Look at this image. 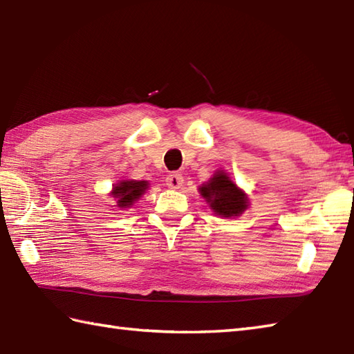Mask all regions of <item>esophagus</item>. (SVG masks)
I'll use <instances>...</instances> for the list:
<instances>
[{
    "instance_id": "1",
    "label": "esophagus",
    "mask_w": 354,
    "mask_h": 354,
    "mask_svg": "<svg viewBox=\"0 0 354 354\" xmlns=\"http://www.w3.org/2000/svg\"><path fill=\"white\" fill-rule=\"evenodd\" d=\"M184 184V178L183 175H179V173H171L167 178H165V185L169 187V189H181Z\"/></svg>"
}]
</instances>
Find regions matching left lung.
Returning a JSON list of instances; mask_svg holds the SVG:
<instances>
[{"mask_svg": "<svg viewBox=\"0 0 354 354\" xmlns=\"http://www.w3.org/2000/svg\"><path fill=\"white\" fill-rule=\"evenodd\" d=\"M198 190L209 209L225 219L237 217L250 207L248 194L232 181L225 170H216L214 175L207 183L199 185Z\"/></svg>", "mask_w": 354, "mask_h": 354, "instance_id": "1", "label": "left lung"}]
</instances>
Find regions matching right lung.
Masks as SVG:
<instances>
[{"label":"right lung","mask_w":354,"mask_h":354,"mask_svg":"<svg viewBox=\"0 0 354 354\" xmlns=\"http://www.w3.org/2000/svg\"><path fill=\"white\" fill-rule=\"evenodd\" d=\"M149 189L147 181H135V179H123L117 184L112 185L109 196L114 198L115 205L118 209L131 208L142 194Z\"/></svg>","instance_id":"right-lung-1"}]
</instances>
